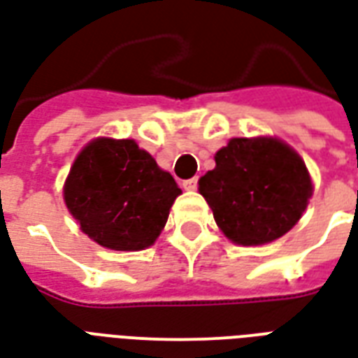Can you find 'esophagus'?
<instances>
[{
    "label": "esophagus",
    "mask_w": 358,
    "mask_h": 358,
    "mask_svg": "<svg viewBox=\"0 0 358 358\" xmlns=\"http://www.w3.org/2000/svg\"><path fill=\"white\" fill-rule=\"evenodd\" d=\"M196 187H198V177H192V179L182 181V189L185 190H196Z\"/></svg>",
    "instance_id": "obj_1"
}]
</instances>
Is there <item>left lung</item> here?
I'll return each instance as SVG.
<instances>
[{
    "label": "left lung",
    "mask_w": 358,
    "mask_h": 358,
    "mask_svg": "<svg viewBox=\"0 0 358 358\" xmlns=\"http://www.w3.org/2000/svg\"><path fill=\"white\" fill-rule=\"evenodd\" d=\"M313 192L308 168L278 138H234L217 150L200 194L215 222L238 245H262L296 224Z\"/></svg>",
    "instance_id": "left-lung-1"
}]
</instances>
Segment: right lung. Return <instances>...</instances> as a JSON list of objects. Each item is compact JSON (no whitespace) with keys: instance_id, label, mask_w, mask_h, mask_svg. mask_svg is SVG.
Segmentation results:
<instances>
[{"instance_id":"add662e5","label":"right lung","mask_w":358,"mask_h":358,"mask_svg":"<svg viewBox=\"0 0 358 358\" xmlns=\"http://www.w3.org/2000/svg\"><path fill=\"white\" fill-rule=\"evenodd\" d=\"M181 189L134 139L98 138L80 150L64 200L90 240L115 251L150 247Z\"/></svg>"}]
</instances>
